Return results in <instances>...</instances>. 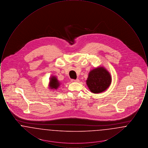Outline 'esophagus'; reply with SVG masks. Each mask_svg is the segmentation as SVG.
I'll list each match as a JSON object with an SVG mask.
<instances>
[{
    "instance_id": "1",
    "label": "esophagus",
    "mask_w": 148,
    "mask_h": 148,
    "mask_svg": "<svg viewBox=\"0 0 148 148\" xmlns=\"http://www.w3.org/2000/svg\"><path fill=\"white\" fill-rule=\"evenodd\" d=\"M71 82H79V79H71Z\"/></svg>"
}]
</instances>
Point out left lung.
<instances>
[{"instance_id":"8db88e82","label":"left lung","mask_w":148,"mask_h":148,"mask_svg":"<svg viewBox=\"0 0 148 148\" xmlns=\"http://www.w3.org/2000/svg\"><path fill=\"white\" fill-rule=\"evenodd\" d=\"M112 77L109 72L103 67L92 70L89 74L86 84L93 93L104 92L111 84Z\"/></svg>"}]
</instances>
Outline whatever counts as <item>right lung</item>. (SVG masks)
I'll list each match as a JSON object with an SVG mask.
<instances>
[{
	"label": "right lung",
	"instance_id": "obj_1",
	"mask_svg": "<svg viewBox=\"0 0 148 148\" xmlns=\"http://www.w3.org/2000/svg\"><path fill=\"white\" fill-rule=\"evenodd\" d=\"M59 83L58 82L56 78L54 77H52L50 80V86L51 89H57L59 86Z\"/></svg>",
	"mask_w": 148,
	"mask_h": 148
}]
</instances>
